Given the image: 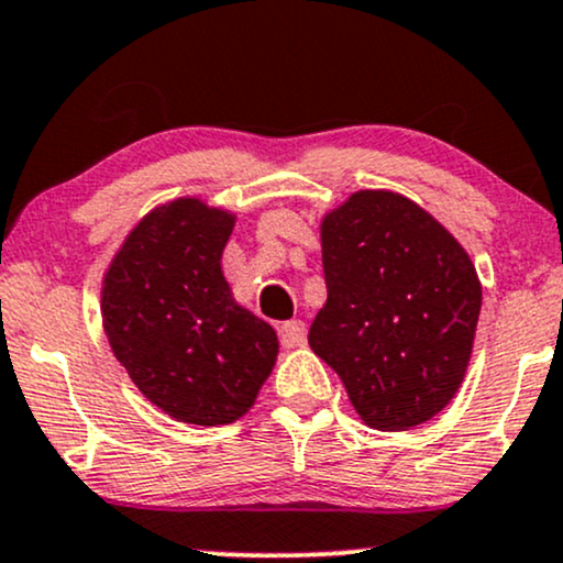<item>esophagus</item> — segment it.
<instances>
[{
    "label": "esophagus",
    "mask_w": 563,
    "mask_h": 563,
    "mask_svg": "<svg viewBox=\"0 0 563 563\" xmlns=\"http://www.w3.org/2000/svg\"><path fill=\"white\" fill-rule=\"evenodd\" d=\"M280 341L286 343L288 349H299L307 343V324L301 320H288L280 324Z\"/></svg>",
    "instance_id": "obj_1"
}]
</instances>
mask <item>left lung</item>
<instances>
[{"mask_svg":"<svg viewBox=\"0 0 563 563\" xmlns=\"http://www.w3.org/2000/svg\"><path fill=\"white\" fill-rule=\"evenodd\" d=\"M328 301L309 346L364 424L398 432L443 411L466 375L483 286L466 249L417 201L354 191L320 220Z\"/></svg>","mask_w":563,"mask_h":563,"instance_id":"8db88e82","label":"left lung"}]
</instances>
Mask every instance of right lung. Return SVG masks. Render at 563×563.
<instances>
[{
  "mask_svg": "<svg viewBox=\"0 0 563 563\" xmlns=\"http://www.w3.org/2000/svg\"><path fill=\"white\" fill-rule=\"evenodd\" d=\"M235 212L180 196L135 222L101 280V324L131 380L178 422L241 419L277 358L273 324L233 299Z\"/></svg>",
  "mask_w": 563,
  "mask_h": 563,
  "instance_id": "1",
  "label": "right lung"
}]
</instances>
